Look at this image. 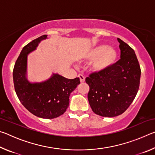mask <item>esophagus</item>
I'll return each instance as SVG.
<instances>
[{"mask_svg": "<svg viewBox=\"0 0 155 155\" xmlns=\"http://www.w3.org/2000/svg\"><path fill=\"white\" fill-rule=\"evenodd\" d=\"M78 78H79L81 83H83L84 81H85V77H84L83 75H82V74H78Z\"/></svg>", "mask_w": 155, "mask_h": 155, "instance_id": "34e87169", "label": "esophagus"}]
</instances>
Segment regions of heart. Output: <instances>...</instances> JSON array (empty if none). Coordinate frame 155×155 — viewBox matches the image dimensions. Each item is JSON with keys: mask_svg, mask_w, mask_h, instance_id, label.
<instances>
[{"mask_svg": "<svg viewBox=\"0 0 155 155\" xmlns=\"http://www.w3.org/2000/svg\"><path fill=\"white\" fill-rule=\"evenodd\" d=\"M85 58L93 60L91 69L96 72H103L111 68L116 62L117 52L112 47L98 45L90 50L85 54Z\"/></svg>", "mask_w": 155, "mask_h": 155, "instance_id": "heart-1", "label": "heart"}]
</instances>
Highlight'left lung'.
<instances>
[{
	"instance_id": "left-lung-1",
	"label": "left lung",
	"mask_w": 155,
	"mask_h": 155,
	"mask_svg": "<svg viewBox=\"0 0 155 155\" xmlns=\"http://www.w3.org/2000/svg\"><path fill=\"white\" fill-rule=\"evenodd\" d=\"M120 59L103 72H94L85 78L90 86L87 98L94 113L115 117L127 110L140 87L141 68L134 50L117 38Z\"/></svg>"
}]
</instances>
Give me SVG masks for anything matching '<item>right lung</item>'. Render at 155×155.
<instances>
[{
    "label": "right lung",
    "instance_id": "add662e5",
    "mask_svg": "<svg viewBox=\"0 0 155 155\" xmlns=\"http://www.w3.org/2000/svg\"><path fill=\"white\" fill-rule=\"evenodd\" d=\"M41 35L22 48L15 61L13 78L15 93L21 103L31 114L45 119L55 118L64 114L69 106L70 93L80 83L79 78L68 79L58 74L40 83H31L26 77L27 56L35 50Z\"/></svg>",
    "mask_w": 155,
    "mask_h": 155
}]
</instances>
